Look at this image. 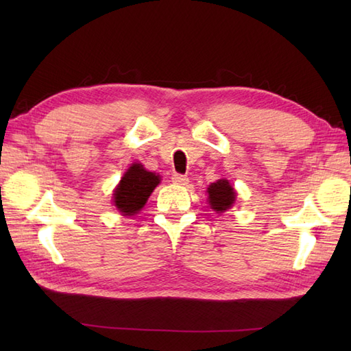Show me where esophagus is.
I'll list each match as a JSON object with an SVG mask.
<instances>
[{
	"instance_id": "34e87169",
	"label": "esophagus",
	"mask_w": 351,
	"mask_h": 351,
	"mask_svg": "<svg viewBox=\"0 0 351 351\" xmlns=\"http://www.w3.org/2000/svg\"><path fill=\"white\" fill-rule=\"evenodd\" d=\"M171 182L176 184V185H187L189 178L185 175H181V173H175L173 176H171Z\"/></svg>"
}]
</instances>
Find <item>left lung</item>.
I'll list each match as a JSON object with an SVG mask.
<instances>
[{"mask_svg": "<svg viewBox=\"0 0 351 351\" xmlns=\"http://www.w3.org/2000/svg\"><path fill=\"white\" fill-rule=\"evenodd\" d=\"M208 202L217 213H225L235 204L237 193L228 180H219L208 187Z\"/></svg>", "mask_w": 351, "mask_h": 351, "instance_id": "left-lung-1", "label": "left lung"}]
</instances>
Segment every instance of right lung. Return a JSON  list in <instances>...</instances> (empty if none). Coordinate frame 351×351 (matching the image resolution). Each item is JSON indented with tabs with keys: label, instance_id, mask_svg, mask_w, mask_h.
I'll return each instance as SVG.
<instances>
[{
	"label": "right lung",
	"instance_id": "1",
	"mask_svg": "<svg viewBox=\"0 0 351 351\" xmlns=\"http://www.w3.org/2000/svg\"><path fill=\"white\" fill-rule=\"evenodd\" d=\"M160 175L146 170L141 164L134 162L131 167L125 171L121 182L113 193L114 206L123 215L137 214L147 202V197L156 185L160 184Z\"/></svg>",
	"mask_w": 351,
	"mask_h": 351
}]
</instances>
